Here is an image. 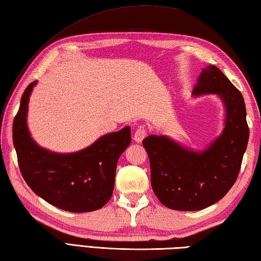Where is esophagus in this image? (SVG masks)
I'll use <instances>...</instances> for the list:
<instances>
[{
  "label": "esophagus",
  "mask_w": 261,
  "mask_h": 261,
  "mask_svg": "<svg viewBox=\"0 0 261 261\" xmlns=\"http://www.w3.org/2000/svg\"><path fill=\"white\" fill-rule=\"evenodd\" d=\"M147 136V129L145 126H139L136 130L135 135H134V139L136 142H141L143 139H145Z\"/></svg>",
  "instance_id": "esophagus-1"
}]
</instances>
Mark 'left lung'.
Segmentation results:
<instances>
[{"mask_svg":"<svg viewBox=\"0 0 261 261\" xmlns=\"http://www.w3.org/2000/svg\"><path fill=\"white\" fill-rule=\"evenodd\" d=\"M193 94H218L225 105L224 130L206 150H188L164 136L142 141L152 190L160 203L177 211L203 210L224 197L239 175L249 139L242 94L218 67L203 68Z\"/></svg>","mask_w":261,"mask_h":261,"instance_id":"obj_1","label":"left lung"}]
</instances>
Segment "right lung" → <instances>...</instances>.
Returning <instances> with one entry per match:
<instances>
[{
	"label": "right lung",
	"mask_w": 261,
	"mask_h": 261,
	"mask_svg": "<svg viewBox=\"0 0 261 261\" xmlns=\"http://www.w3.org/2000/svg\"><path fill=\"white\" fill-rule=\"evenodd\" d=\"M36 83L25 88L13 121V143L22 177L38 196L58 208L83 213L103 207L112 196L118 160L131 142L130 127L105 135L75 153L40 148L30 137L25 119Z\"/></svg>",
	"instance_id": "right-lung-1"
}]
</instances>
